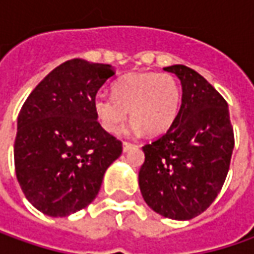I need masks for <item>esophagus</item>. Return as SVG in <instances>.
<instances>
[{
    "label": "esophagus",
    "mask_w": 254,
    "mask_h": 254,
    "mask_svg": "<svg viewBox=\"0 0 254 254\" xmlns=\"http://www.w3.org/2000/svg\"><path fill=\"white\" fill-rule=\"evenodd\" d=\"M131 148H134V144H131V142H127V141L123 142V151L127 152L128 150H131Z\"/></svg>",
    "instance_id": "1"
}]
</instances>
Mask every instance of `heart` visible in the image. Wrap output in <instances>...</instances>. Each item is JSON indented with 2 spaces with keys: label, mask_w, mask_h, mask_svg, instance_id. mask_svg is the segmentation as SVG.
<instances>
[{
  "label": "heart",
  "mask_w": 254,
  "mask_h": 254,
  "mask_svg": "<svg viewBox=\"0 0 254 254\" xmlns=\"http://www.w3.org/2000/svg\"><path fill=\"white\" fill-rule=\"evenodd\" d=\"M113 95L96 94L93 109L107 132H117L128 112L132 130L160 134L174 123L181 103V87L170 73H130L113 84Z\"/></svg>",
  "instance_id": "obj_1"
}]
</instances>
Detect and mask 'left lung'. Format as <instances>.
<instances>
[{
    "label": "left lung",
    "instance_id": "1",
    "mask_svg": "<svg viewBox=\"0 0 254 254\" xmlns=\"http://www.w3.org/2000/svg\"><path fill=\"white\" fill-rule=\"evenodd\" d=\"M182 84L180 112L165 134L145 144L138 184L154 212L188 220L210 206L222 190L235 147L228 103L198 72L164 67Z\"/></svg>",
    "mask_w": 254,
    "mask_h": 254
}]
</instances>
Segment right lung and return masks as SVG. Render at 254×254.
<instances>
[{"label":"right lung","mask_w":254,"mask_h":254,"mask_svg":"<svg viewBox=\"0 0 254 254\" xmlns=\"http://www.w3.org/2000/svg\"><path fill=\"white\" fill-rule=\"evenodd\" d=\"M116 73L72 59L55 67L25 100L14 142L16 180L35 208L69 216L97 196L123 144L97 122L93 100Z\"/></svg>","instance_id":"obj_1"}]
</instances>
